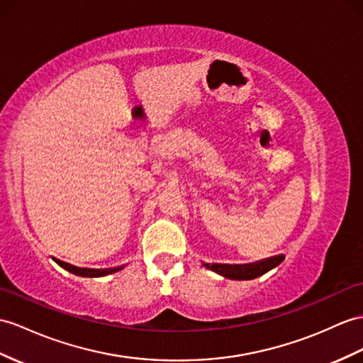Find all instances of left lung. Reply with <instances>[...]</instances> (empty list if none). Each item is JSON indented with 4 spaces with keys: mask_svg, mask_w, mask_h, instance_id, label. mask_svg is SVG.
Returning <instances> with one entry per match:
<instances>
[{
    "mask_svg": "<svg viewBox=\"0 0 363 363\" xmlns=\"http://www.w3.org/2000/svg\"><path fill=\"white\" fill-rule=\"evenodd\" d=\"M284 255H272V257L263 259L254 263H246V264H226V263H203V267L208 269L214 271L225 279L231 280H252L257 279L263 274H267L272 268L279 267V264L284 262Z\"/></svg>",
    "mask_w": 363,
    "mask_h": 363,
    "instance_id": "obj_1",
    "label": "left lung"
}]
</instances>
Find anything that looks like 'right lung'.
Wrapping results in <instances>:
<instances>
[{"mask_svg": "<svg viewBox=\"0 0 363 363\" xmlns=\"http://www.w3.org/2000/svg\"><path fill=\"white\" fill-rule=\"evenodd\" d=\"M57 263L61 268H65L66 271L72 272V274H75V276H79V277H103V276H109V274H113V272H117V271L125 268V267H115V268H106V269H92V268H78V267H74V264H69V263L61 262V260H57Z\"/></svg>", "mask_w": 363, "mask_h": 363, "instance_id": "obj_1", "label": "right lung"}]
</instances>
